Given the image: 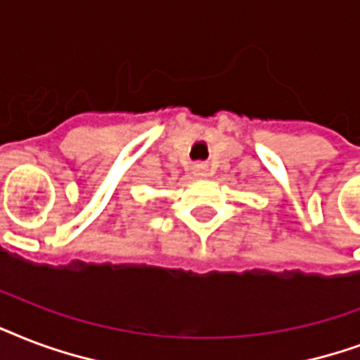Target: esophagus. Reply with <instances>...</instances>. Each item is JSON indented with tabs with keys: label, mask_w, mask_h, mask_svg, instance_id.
<instances>
[{
	"label": "esophagus",
	"mask_w": 360,
	"mask_h": 360,
	"mask_svg": "<svg viewBox=\"0 0 360 360\" xmlns=\"http://www.w3.org/2000/svg\"><path fill=\"white\" fill-rule=\"evenodd\" d=\"M193 176L197 178L208 176V163H197V165L193 167Z\"/></svg>",
	"instance_id": "1"
}]
</instances>
